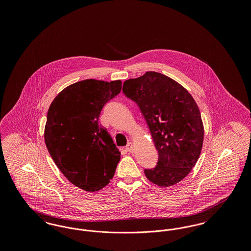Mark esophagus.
I'll use <instances>...</instances> for the list:
<instances>
[{
  "mask_svg": "<svg viewBox=\"0 0 251 251\" xmlns=\"http://www.w3.org/2000/svg\"><path fill=\"white\" fill-rule=\"evenodd\" d=\"M126 151H128V152H133L134 151V148H133V145L131 143L127 144V146H126Z\"/></svg>",
  "mask_w": 251,
  "mask_h": 251,
  "instance_id": "esophagus-1",
  "label": "esophagus"
}]
</instances>
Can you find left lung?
<instances>
[{
	"label": "left lung",
	"instance_id": "left-lung-1",
	"mask_svg": "<svg viewBox=\"0 0 251 251\" xmlns=\"http://www.w3.org/2000/svg\"><path fill=\"white\" fill-rule=\"evenodd\" d=\"M122 91L138 105L158 151L156 167L144 170L147 179L162 187L178 183L202 149L204 128L195 100L179 83L155 72L125 81Z\"/></svg>",
	"mask_w": 251,
	"mask_h": 251
}]
</instances>
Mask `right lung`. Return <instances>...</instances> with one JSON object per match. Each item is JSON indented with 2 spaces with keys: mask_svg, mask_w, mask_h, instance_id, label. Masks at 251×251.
I'll use <instances>...</instances> for the list:
<instances>
[{
  "mask_svg": "<svg viewBox=\"0 0 251 251\" xmlns=\"http://www.w3.org/2000/svg\"><path fill=\"white\" fill-rule=\"evenodd\" d=\"M120 90V80L87 79L63 89L49 108L44 132L49 152L64 176L84 191L106 186L120 162V151L99 118Z\"/></svg>",
  "mask_w": 251,
  "mask_h": 251,
  "instance_id": "add662e5",
  "label": "right lung"
}]
</instances>
